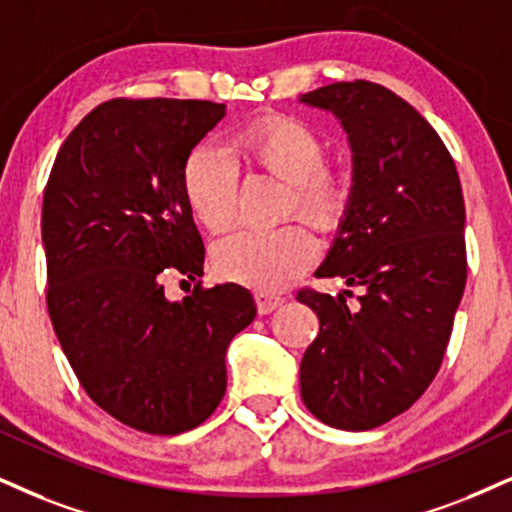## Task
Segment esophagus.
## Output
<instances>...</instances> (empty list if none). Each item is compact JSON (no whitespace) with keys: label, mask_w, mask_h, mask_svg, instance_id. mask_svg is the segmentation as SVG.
Returning <instances> with one entry per match:
<instances>
[{"label":"esophagus","mask_w":512,"mask_h":512,"mask_svg":"<svg viewBox=\"0 0 512 512\" xmlns=\"http://www.w3.org/2000/svg\"><path fill=\"white\" fill-rule=\"evenodd\" d=\"M254 299H256V308H258V313H261V315L273 313L275 308H280L282 304H285V299H282V296L266 294V292H256Z\"/></svg>","instance_id":"obj_1"}]
</instances>
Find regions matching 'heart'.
Here are the masks:
<instances>
[{
    "mask_svg": "<svg viewBox=\"0 0 512 512\" xmlns=\"http://www.w3.org/2000/svg\"><path fill=\"white\" fill-rule=\"evenodd\" d=\"M242 154L256 166L292 180L289 208L315 223L330 225L346 206V185L325 166L327 149L315 130L296 118L251 123L237 137ZM182 194L192 216L208 230L235 218L239 166L216 140L194 144L182 163ZM320 242L301 220L280 227H237L213 244V270L237 285L277 292L318 261Z\"/></svg>",
    "mask_w": 512,
    "mask_h": 512,
    "instance_id": "1",
    "label": "heart"
}]
</instances>
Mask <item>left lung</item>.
Segmentation results:
<instances>
[{
	"mask_svg": "<svg viewBox=\"0 0 512 512\" xmlns=\"http://www.w3.org/2000/svg\"><path fill=\"white\" fill-rule=\"evenodd\" d=\"M332 111L353 151V187L315 277L361 287L337 299L301 289L320 332L301 358V399L325 425L365 432L425 394L444 361L468 280L465 204L449 149L399 94L368 80L301 97Z\"/></svg>",
	"mask_w": 512,
	"mask_h": 512,
	"instance_id": "8db88e82",
	"label": "left lung"
}]
</instances>
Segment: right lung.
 I'll use <instances>...</instances> for the list:
<instances>
[{
    "label": "right lung",
    "mask_w": 512,
    "mask_h": 512,
    "mask_svg": "<svg viewBox=\"0 0 512 512\" xmlns=\"http://www.w3.org/2000/svg\"><path fill=\"white\" fill-rule=\"evenodd\" d=\"M225 116L201 99H111L61 144L42 201L47 308L87 396L147 434L201 425L227 387L225 351L256 318L239 285L168 301L204 275L182 163ZM185 282V280H182Z\"/></svg>",
    "instance_id": "1"
}]
</instances>
